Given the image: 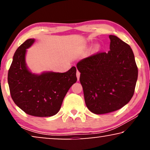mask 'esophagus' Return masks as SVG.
Listing matches in <instances>:
<instances>
[{"label": "esophagus", "instance_id": "1", "mask_svg": "<svg viewBox=\"0 0 150 150\" xmlns=\"http://www.w3.org/2000/svg\"><path fill=\"white\" fill-rule=\"evenodd\" d=\"M80 76H81V73H80L79 71H76V76H77L78 80H79V79H80Z\"/></svg>", "mask_w": 150, "mask_h": 150}]
</instances>
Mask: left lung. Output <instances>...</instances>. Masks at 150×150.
<instances>
[{"label":"left lung","instance_id":"obj_1","mask_svg":"<svg viewBox=\"0 0 150 150\" xmlns=\"http://www.w3.org/2000/svg\"><path fill=\"white\" fill-rule=\"evenodd\" d=\"M109 38L108 52H98L76 65L86 106L95 114L115 111L128 104L138 78L130 46L117 36Z\"/></svg>","mask_w":150,"mask_h":150}]
</instances>
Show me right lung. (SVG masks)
<instances>
[{
    "mask_svg": "<svg viewBox=\"0 0 150 150\" xmlns=\"http://www.w3.org/2000/svg\"><path fill=\"white\" fill-rule=\"evenodd\" d=\"M35 42L28 39L18 47L8 71V84L11 98L26 114L50 117L60 110L69 88L77 81L74 66L64 73L46 71L35 74L26 67V49Z\"/></svg>",
    "mask_w": 150,
    "mask_h": 150,
    "instance_id": "add662e5",
    "label": "right lung"
}]
</instances>
